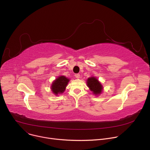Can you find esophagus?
Listing matches in <instances>:
<instances>
[{
	"mask_svg": "<svg viewBox=\"0 0 150 150\" xmlns=\"http://www.w3.org/2000/svg\"><path fill=\"white\" fill-rule=\"evenodd\" d=\"M75 76L76 78L79 79L80 78V75H79V74H76L75 75Z\"/></svg>",
	"mask_w": 150,
	"mask_h": 150,
	"instance_id": "obj_1",
	"label": "esophagus"
}]
</instances>
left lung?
Here are the masks:
<instances>
[{
  "label": "left lung",
  "instance_id": "obj_1",
  "mask_svg": "<svg viewBox=\"0 0 150 150\" xmlns=\"http://www.w3.org/2000/svg\"><path fill=\"white\" fill-rule=\"evenodd\" d=\"M87 83L88 87L94 94H100L101 93L103 90L102 85L95 77L89 78Z\"/></svg>",
  "mask_w": 150,
  "mask_h": 150
}]
</instances>
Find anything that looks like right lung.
Returning a JSON list of instances; mask_svg holds the SVG:
<instances>
[{"label": "right lung", "mask_w": 150, "mask_h": 150, "mask_svg": "<svg viewBox=\"0 0 150 150\" xmlns=\"http://www.w3.org/2000/svg\"><path fill=\"white\" fill-rule=\"evenodd\" d=\"M69 81V79L65 76L58 77L52 83V90L53 93L56 95L63 93Z\"/></svg>", "instance_id": "add662e5"}]
</instances>
